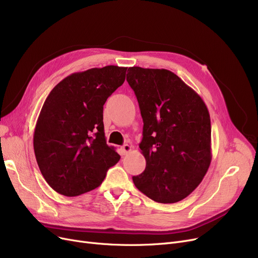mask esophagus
<instances>
[{"label": "esophagus", "mask_w": 258, "mask_h": 258, "mask_svg": "<svg viewBox=\"0 0 258 258\" xmlns=\"http://www.w3.org/2000/svg\"><path fill=\"white\" fill-rule=\"evenodd\" d=\"M132 151V147L130 144H124L122 145L121 148V152H122V155H126L127 153H130Z\"/></svg>", "instance_id": "esophagus-1"}]
</instances>
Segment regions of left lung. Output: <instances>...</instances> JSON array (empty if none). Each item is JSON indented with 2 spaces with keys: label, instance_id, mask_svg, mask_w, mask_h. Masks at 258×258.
<instances>
[{
  "label": "left lung",
  "instance_id": "left-lung-1",
  "mask_svg": "<svg viewBox=\"0 0 258 258\" xmlns=\"http://www.w3.org/2000/svg\"><path fill=\"white\" fill-rule=\"evenodd\" d=\"M126 81L143 120L147 166L136 187L160 204L178 203L203 181L211 163V120L200 96L167 70L130 67Z\"/></svg>",
  "mask_w": 258,
  "mask_h": 258
}]
</instances>
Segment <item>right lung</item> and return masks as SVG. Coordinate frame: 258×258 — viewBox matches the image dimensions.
<instances>
[{
    "label": "right lung",
    "mask_w": 258,
    "mask_h": 258,
    "mask_svg": "<svg viewBox=\"0 0 258 258\" xmlns=\"http://www.w3.org/2000/svg\"><path fill=\"white\" fill-rule=\"evenodd\" d=\"M127 67L91 69L66 77L44 102L33 150L46 182L64 196L98 187L120 156L105 141L103 105L125 80Z\"/></svg>",
    "instance_id": "add662e5"
}]
</instances>
